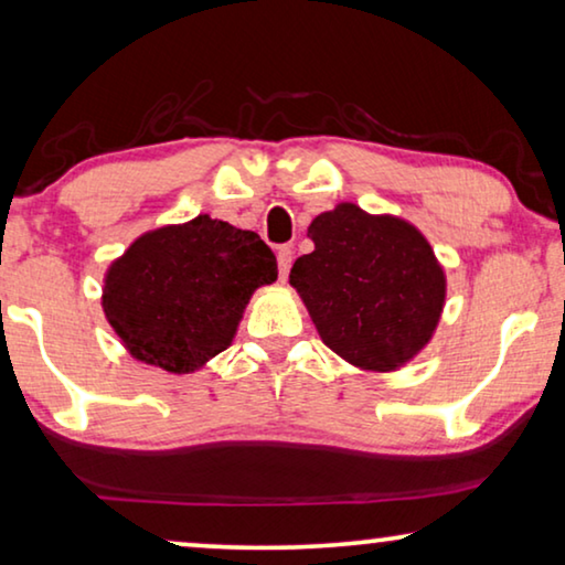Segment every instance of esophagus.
<instances>
[{
    "label": "esophagus",
    "instance_id": "34e87169",
    "mask_svg": "<svg viewBox=\"0 0 565 565\" xmlns=\"http://www.w3.org/2000/svg\"><path fill=\"white\" fill-rule=\"evenodd\" d=\"M290 265H292V249L290 247L277 249V269H280V280H285V277H288Z\"/></svg>",
    "mask_w": 565,
    "mask_h": 565
}]
</instances>
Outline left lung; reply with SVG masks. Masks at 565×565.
I'll use <instances>...</instances> for the list:
<instances>
[{
    "mask_svg": "<svg viewBox=\"0 0 565 565\" xmlns=\"http://www.w3.org/2000/svg\"><path fill=\"white\" fill-rule=\"evenodd\" d=\"M313 252L290 285L326 347L364 372H395L428 347L446 306V273L405 218L343 201L308 226Z\"/></svg>",
    "mask_w": 565,
    "mask_h": 565,
    "instance_id": "1",
    "label": "left lung"
}]
</instances>
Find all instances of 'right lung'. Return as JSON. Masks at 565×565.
I'll use <instances>...</instances> for the list:
<instances>
[{"label":"right lung","mask_w":565,"mask_h":565,"mask_svg":"<svg viewBox=\"0 0 565 565\" xmlns=\"http://www.w3.org/2000/svg\"><path fill=\"white\" fill-rule=\"evenodd\" d=\"M275 280L255 232L201 214L137 236L106 269L102 306L137 362L191 374L232 347L252 292Z\"/></svg>","instance_id":"obj_1"}]
</instances>
